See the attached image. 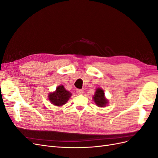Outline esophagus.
<instances>
[{"label":"esophagus","mask_w":158,"mask_h":158,"mask_svg":"<svg viewBox=\"0 0 158 158\" xmlns=\"http://www.w3.org/2000/svg\"><path fill=\"white\" fill-rule=\"evenodd\" d=\"M84 92V91L82 89H76V93L78 94H82Z\"/></svg>","instance_id":"1"}]
</instances>
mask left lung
<instances>
[{
	"mask_svg": "<svg viewBox=\"0 0 158 158\" xmlns=\"http://www.w3.org/2000/svg\"><path fill=\"white\" fill-rule=\"evenodd\" d=\"M104 95V91L101 88H98L95 91V93L94 96V100L95 104L98 107H105L108 103L107 100L105 98Z\"/></svg>",
	"mask_w": 158,
	"mask_h": 158,
	"instance_id": "8db88e82",
	"label": "left lung"
}]
</instances>
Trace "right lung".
<instances>
[{
    "label": "right lung",
    "mask_w": 158,
    "mask_h": 158,
    "mask_svg": "<svg viewBox=\"0 0 158 158\" xmlns=\"http://www.w3.org/2000/svg\"><path fill=\"white\" fill-rule=\"evenodd\" d=\"M71 95L70 92H68L63 85H59L55 92L49 94V99L53 105L61 106L67 102Z\"/></svg>",
    "instance_id": "right-lung-1"
}]
</instances>
